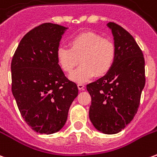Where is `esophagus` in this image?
Wrapping results in <instances>:
<instances>
[{"label":"esophagus","instance_id":"1","mask_svg":"<svg viewBox=\"0 0 157 157\" xmlns=\"http://www.w3.org/2000/svg\"><path fill=\"white\" fill-rule=\"evenodd\" d=\"M77 86H78L79 90H84V88H85V86H84V84H82V83H78Z\"/></svg>","mask_w":157,"mask_h":157}]
</instances>
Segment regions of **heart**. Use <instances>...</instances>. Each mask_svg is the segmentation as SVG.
<instances>
[{
	"label": "heart",
	"instance_id": "b5f03b06",
	"mask_svg": "<svg viewBox=\"0 0 157 157\" xmlns=\"http://www.w3.org/2000/svg\"><path fill=\"white\" fill-rule=\"evenodd\" d=\"M69 46H60L56 50L59 67L71 73L81 60L82 65L71 75V79L85 82L94 75L102 76L112 68L116 57V46L109 39L92 31L80 33L69 41Z\"/></svg>",
	"mask_w": 157,
	"mask_h": 157
}]
</instances>
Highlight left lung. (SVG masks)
I'll return each mask as SVG.
<instances>
[{
	"label": "left lung",
	"instance_id": "left-lung-1",
	"mask_svg": "<svg viewBox=\"0 0 157 157\" xmlns=\"http://www.w3.org/2000/svg\"><path fill=\"white\" fill-rule=\"evenodd\" d=\"M112 29L116 57L108 74L86 86L92 98L89 118L98 130L116 134L138 111L145 84V59L133 36L115 22Z\"/></svg>",
	"mask_w": 157,
	"mask_h": 157
}]
</instances>
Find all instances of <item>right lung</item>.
Returning a JSON list of instances; mask_svg holds the SVG:
<instances>
[{"label":"right lung","instance_id":"obj_1","mask_svg":"<svg viewBox=\"0 0 157 157\" xmlns=\"http://www.w3.org/2000/svg\"><path fill=\"white\" fill-rule=\"evenodd\" d=\"M65 27L45 22L26 33L11 64L12 91L20 113L34 131L50 135L65 125L78 87L59 67L56 50Z\"/></svg>","mask_w":157,"mask_h":157}]
</instances>
